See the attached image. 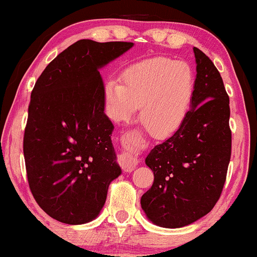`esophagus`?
Listing matches in <instances>:
<instances>
[{"mask_svg":"<svg viewBox=\"0 0 257 257\" xmlns=\"http://www.w3.org/2000/svg\"><path fill=\"white\" fill-rule=\"evenodd\" d=\"M122 142L123 143H127L128 138L123 137ZM119 164L121 166L123 172H132L136 167H137L138 164H140V161H138V159L134 158L130 153L123 152L119 155Z\"/></svg>","mask_w":257,"mask_h":257,"instance_id":"obj_1","label":"esophagus"}]
</instances>
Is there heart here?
<instances>
[{"mask_svg":"<svg viewBox=\"0 0 257 257\" xmlns=\"http://www.w3.org/2000/svg\"><path fill=\"white\" fill-rule=\"evenodd\" d=\"M196 92L188 63L156 56L128 66L121 83L109 79L103 87L105 114L115 122L128 121L140 107L138 119L154 138H168L186 122Z\"/></svg>","mask_w":257,"mask_h":257,"instance_id":"1","label":"heart"}]
</instances>
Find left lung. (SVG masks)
Returning a JSON list of instances; mask_svg holds the SVG:
<instances>
[{
    "label": "left lung",
    "instance_id": "left-lung-1",
    "mask_svg": "<svg viewBox=\"0 0 257 257\" xmlns=\"http://www.w3.org/2000/svg\"><path fill=\"white\" fill-rule=\"evenodd\" d=\"M194 53L196 92L188 120L146 159L154 183L142 196V209L166 228L192 224L213 209L231 159L230 98L212 60L198 48Z\"/></svg>",
    "mask_w": 257,
    "mask_h": 257
}]
</instances>
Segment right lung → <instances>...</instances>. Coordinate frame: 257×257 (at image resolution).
I'll use <instances>...</instances> for the list:
<instances>
[{"instance_id":"obj_1","label":"right lung","mask_w":257,"mask_h":257,"mask_svg":"<svg viewBox=\"0 0 257 257\" xmlns=\"http://www.w3.org/2000/svg\"><path fill=\"white\" fill-rule=\"evenodd\" d=\"M132 47L80 39L45 67L31 92L24 135L27 180L38 206L63 224L95 219L121 174L98 69Z\"/></svg>"}]
</instances>
